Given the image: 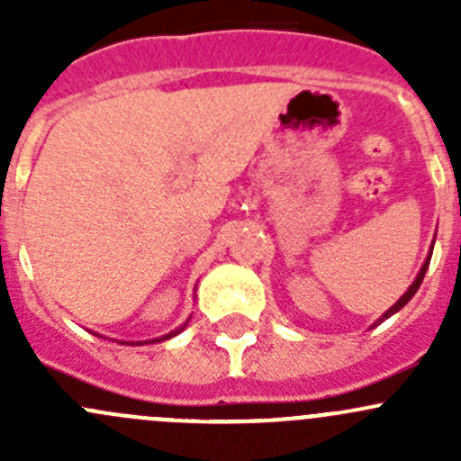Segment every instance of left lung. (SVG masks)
Instances as JSON below:
<instances>
[{"instance_id":"obj_1","label":"left lung","mask_w":461,"mask_h":461,"mask_svg":"<svg viewBox=\"0 0 461 461\" xmlns=\"http://www.w3.org/2000/svg\"><path fill=\"white\" fill-rule=\"evenodd\" d=\"M430 257H432V248H430L429 257H426V260H424V265H421L420 274H417V276H415V281H412V285H411V287H408V290H406V292H403V294H402V299H399V301H397V303H394V305H393V308H388V310H385V312H384V314H381V317L375 321V323H373V328H375V325H379V323H381V321H385V319H390V317H393V314H397V312H399V310H402V308H403V305H406V303H408V301H411V299H412V296H415V294H417V290H420L421 281H424V274H426V269H429V265H430Z\"/></svg>"}]
</instances>
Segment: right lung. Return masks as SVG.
<instances>
[{
    "instance_id": "add662e5",
    "label": "right lung",
    "mask_w": 461,
    "mask_h": 461,
    "mask_svg": "<svg viewBox=\"0 0 461 461\" xmlns=\"http://www.w3.org/2000/svg\"><path fill=\"white\" fill-rule=\"evenodd\" d=\"M187 323H189V321H185V323H183V325H180V328L171 330V332H169V334H165V337H160V339H151V343H153V341H167V339L176 337V334H180V332H183V330H185V328H187ZM120 343H124V341H120ZM127 343H133V341H127ZM138 343H140V341H138Z\"/></svg>"
}]
</instances>
